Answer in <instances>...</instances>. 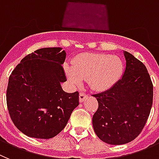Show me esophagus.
<instances>
[{
    "label": "esophagus",
    "mask_w": 159,
    "mask_h": 159,
    "mask_svg": "<svg viewBox=\"0 0 159 159\" xmlns=\"http://www.w3.org/2000/svg\"><path fill=\"white\" fill-rule=\"evenodd\" d=\"M87 97H88V95H87L86 93H83V92H80V94H79L80 102H83V101H85V99Z\"/></svg>",
    "instance_id": "34e87169"
}]
</instances>
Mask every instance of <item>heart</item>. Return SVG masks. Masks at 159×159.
<instances>
[{"instance_id": "obj_1", "label": "heart", "mask_w": 159, "mask_h": 159, "mask_svg": "<svg viewBox=\"0 0 159 159\" xmlns=\"http://www.w3.org/2000/svg\"><path fill=\"white\" fill-rule=\"evenodd\" d=\"M123 70L120 58L106 54H83L74 59L73 67H66L70 81L78 84L87 80L89 85L98 91L111 88L120 79Z\"/></svg>"}]
</instances>
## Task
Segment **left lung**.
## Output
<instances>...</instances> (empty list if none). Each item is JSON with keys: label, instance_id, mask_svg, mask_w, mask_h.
Here are the masks:
<instances>
[{"label": "left lung", "instance_id": "obj_1", "mask_svg": "<svg viewBox=\"0 0 159 159\" xmlns=\"http://www.w3.org/2000/svg\"><path fill=\"white\" fill-rule=\"evenodd\" d=\"M126 68L122 78L109 89L93 95L98 108L93 126L100 139L111 145L131 142L142 131L153 103V84L144 64L124 51Z\"/></svg>", "mask_w": 159, "mask_h": 159}]
</instances>
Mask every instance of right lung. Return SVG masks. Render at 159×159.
<instances>
[{
  "instance_id": "1",
  "label": "right lung",
  "mask_w": 159,
  "mask_h": 159,
  "mask_svg": "<svg viewBox=\"0 0 159 159\" xmlns=\"http://www.w3.org/2000/svg\"><path fill=\"white\" fill-rule=\"evenodd\" d=\"M61 48L36 50L24 57L8 79L7 106L12 122L31 138L51 139L60 133L79 104V93H68Z\"/></svg>"
}]
</instances>
